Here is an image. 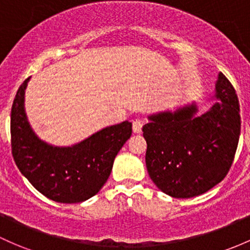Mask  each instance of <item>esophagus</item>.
I'll list each match as a JSON object with an SVG mask.
<instances>
[{
    "mask_svg": "<svg viewBox=\"0 0 250 250\" xmlns=\"http://www.w3.org/2000/svg\"><path fill=\"white\" fill-rule=\"evenodd\" d=\"M142 127H143V122L141 119L133 120L132 123V130L135 133H141Z\"/></svg>",
    "mask_w": 250,
    "mask_h": 250,
    "instance_id": "34e87169",
    "label": "esophagus"
}]
</instances>
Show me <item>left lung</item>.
Instances as JSON below:
<instances>
[{"label": "left lung", "mask_w": 250, "mask_h": 250, "mask_svg": "<svg viewBox=\"0 0 250 250\" xmlns=\"http://www.w3.org/2000/svg\"><path fill=\"white\" fill-rule=\"evenodd\" d=\"M211 109L195 117V104L150 115L143 126L150 178L166 194L192 198L208 192L229 173L241 132L240 104L219 74Z\"/></svg>", "instance_id": "1"}]
</instances>
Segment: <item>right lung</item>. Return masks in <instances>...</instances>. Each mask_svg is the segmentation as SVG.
<instances>
[{
  "instance_id": "1",
  "label": "right lung",
  "mask_w": 250,
  "mask_h": 250,
  "mask_svg": "<svg viewBox=\"0 0 250 250\" xmlns=\"http://www.w3.org/2000/svg\"><path fill=\"white\" fill-rule=\"evenodd\" d=\"M23 81L10 113V144L22 175L49 199L81 203L94 197L108 179L114 158L132 135V123L109 126L70 147L46 144L34 135L26 118Z\"/></svg>"
}]
</instances>
